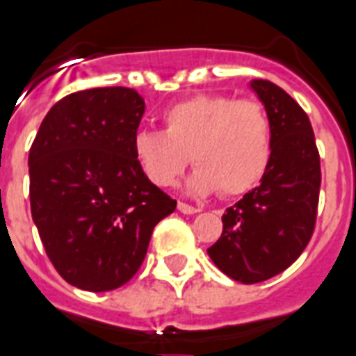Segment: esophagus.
I'll return each mask as SVG.
<instances>
[{
	"instance_id": "obj_1",
	"label": "esophagus",
	"mask_w": 356,
	"mask_h": 356,
	"mask_svg": "<svg viewBox=\"0 0 356 356\" xmlns=\"http://www.w3.org/2000/svg\"><path fill=\"white\" fill-rule=\"evenodd\" d=\"M178 209H180L181 213H197L198 208H195V206H191V204H187V202H178Z\"/></svg>"
}]
</instances>
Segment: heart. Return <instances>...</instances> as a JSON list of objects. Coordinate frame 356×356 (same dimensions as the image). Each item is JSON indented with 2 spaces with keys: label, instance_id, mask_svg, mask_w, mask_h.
I'll return each mask as SVG.
<instances>
[{
  "label": "heart",
  "instance_id": "1",
  "mask_svg": "<svg viewBox=\"0 0 356 356\" xmlns=\"http://www.w3.org/2000/svg\"><path fill=\"white\" fill-rule=\"evenodd\" d=\"M163 131H139L134 156L143 175L158 187L172 186L189 163V187L206 195L219 189L232 198L264 178L273 154L271 122L256 100L227 95H197L170 106Z\"/></svg>",
  "mask_w": 356,
  "mask_h": 356
}]
</instances>
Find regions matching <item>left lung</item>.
<instances>
[{
  "mask_svg": "<svg viewBox=\"0 0 356 356\" xmlns=\"http://www.w3.org/2000/svg\"><path fill=\"white\" fill-rule=\"evenodd\" d=\"M250 87L271 122L273 154L260 186L222 213V234L208 249L225 275L241 284L264 282L293 264L316 228L321 186L312 124L278 85L254 79Z\"/></svg>",
  "mask_w": 356,
  "mask_h": 356,
  "instance_id": "obj_1",
  "label": "left lung"
}]
</instances>
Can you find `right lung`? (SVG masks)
<instances>
[{
	"mask_svg": "<svg viewBox=\"0 0 356 356\" xmlns=\"http://www.w3.org/2000/svg\"><path fill=\"white\" fill-rule=\"evenodd\" d=\"M145 102L128 87L60 98L29 150L31 216L49 261L79 290L120 288L147 256L176 200L135 161Z\"/></svg>",
	"mask_w": 356,
	"mask_h": 356,
	"instance_id": "obj_1",
	"label": "right lung"
}]
</instances>
